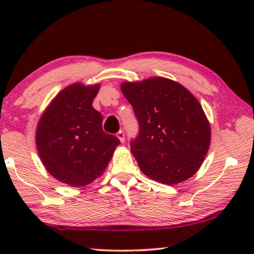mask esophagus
Segmentation results:
<instances>
[{"label": "esophagus", "instance_id": "34e87169", "mask_svg": "<svg viewBox=\"0 0 254 254\" xmlns=\"http://www.w3.org/2000/svg\"><path fill=\"white\" fill-rule=\"evenodd\" d=\"M117 136L119 137V140L121 141V142H124V140H126V135H124V132L123 131H119L117 133Z\"/></svg>", "mask_w": 254, "mask_h": 254}]
</instances>
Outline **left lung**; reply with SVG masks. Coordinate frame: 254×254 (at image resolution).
I'll use <instances>...</instances> for the list:
<instances>
[{
    "label": "left lung",
    "instance_id": "obj_1",
    "mask_svg": "<svg viewBox=\"0 0 254 254\" xmlns=\"http://www.w3.org/2000/svg\"><path fill=\"white\" fill-rule=\"evenodd\" d=\"M139 122L130 147L149 178L176 185L199 169L208 151L210 127L197 98L163 77L121 85Z\"/></svg>",
    "mask_w": 254,
    "mask_h": 254
}]
</instances>
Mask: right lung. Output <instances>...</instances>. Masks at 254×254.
I'll return each mask as SVG.
<instances>
[{
    "instance_id": "add662e5",
    "label": "right lung",
    "mask_w": 254,
    "mask_h": 254,
    "mask_svg": "<svg viewBox=\"0 0 254 254\" xmlns=\"http://www.w3.org/2000/svg\"><path fill=\"white\" fill-rule=\"evenodd\" d=\"M100 85L75 83L64 88L38 123L36 144L47 171L71 187H83L103 174L120 140L102 128L92 106Z\"/></svg>"
}]
</instances>
